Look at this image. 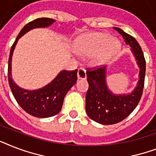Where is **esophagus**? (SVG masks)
<instances>
[{
    "label": "esophagus",
    "instance_id": "34e87169",
    "mask_svg": "<svg viewBox=\"0 0 156 156\" xmlns=\"http://www.w3.org/2000/svg\"><path fill=\"white\" fill-rule=\"evenodd\" d=\"M78 79H86V78H87V73H86V70L83 68L78 69Z\"/></svg>",
    "mask_w": 156,
    "mask_h": 156
}]
</instances>
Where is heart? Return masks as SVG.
<instances>
[{
  "mask_svg": "<svg viewBox=\"0 0 156 156\" xmlns=\"http://www.w3.org/2000/svg\"><path fill=\"white\" fill-rule=\"evenodd\" d=\"M74 50L79 55H91L93 65H102L111 59L120 49V43L108 33H88L78 38L74 42Z\"/></svg>",
  "mask_w": 156,
  "mask_h": 156,
  "instance_id": "heart-1",
  "label": "heart"
}]
</instances>
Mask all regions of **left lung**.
<instances>
[{"label":"left lung","mask_w":156,"mask_h":156,"mask_svg":"<svg viewBox=\"0 0 156 156\" xmlns=\"http://www.w3.org/2000/svg\"><path fill=\"white\" fill-rule=\"evenodd\" d=\"M114 29L123 37L126 44L131 47L137 64L140 68L138 85L131 94L114 95L106 83V66L87 68L89 84L86 95V111L87 116L102 125H112L126 119L135 109L143 95L146 74V61L137 40L118 27Z\"/></svg>","instance_id":"1"}]
</instances>
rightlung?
<instances>
[{
    "instance_id": "right-lung-1",
    "label": "right lung",
    "mask_w": 156,
    "mask_h": 156,
    "mask_svg": "<svg viewBox=\"0 0 156 156\" xmlns=\"http://www.w3.org/2000/svg\"><path fill=\"white\" fill-rule=\"evenodd\" d=\"M55 20L48 18H37L28 23L22 29L18 37L12 45L9 57L8 78L11 91L19 106L27 113L39 118H46L55 116L61 111L64 98L69 89L77 82L78 69L73 71L63 70L44 87L35 90H24L17 86L11 76V61L13 50L18 39L31 29L47 27L52 25Z\"/></svg>"
}]
</instances>
